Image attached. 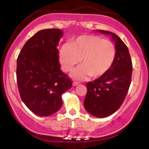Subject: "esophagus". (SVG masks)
Returning <instances> with one entry per match:
<instances>
[{
	"instance_id": "34e87169",
	"label": "esophagus",
	"mask_w": 149,
	"mask_h": 149,
	"mask_svg": "<svg viewBox=\"0 0 149 149\" xmlns=\"http://www.w3.org/2000/svg\"><path fill=\"white\" fill-rule=\"evenodd\" d=\"M80 83H78V82H77V81H74L73 83V86H76V85H79Z\"/></svg>"
}]
</instances>
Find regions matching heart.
Wrapping results in <instances>:
<instances>
[{
  "instance_id": "1",
  "label": "heart",
  "mask_w": 149,
  "mask_h": 149,
  "mask_svg": "<svg viewBox=\"0 0 149 149\" xmlns=\"http://www.w3.org/2000/svg\"><path fill=\"white\" fill-rule=\"evenodd\" d=\"M116 55L115 45L111 41L99 36L84 35L61 47L59 62L65 72L72 71L81 62L83 66L73 73V78L84 80L92 76L99 78L110 70Z\"/></svg>"
}]
</instances>
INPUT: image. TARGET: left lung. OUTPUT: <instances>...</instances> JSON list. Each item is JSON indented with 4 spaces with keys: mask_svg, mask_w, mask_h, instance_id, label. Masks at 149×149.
<instances>
[{
    "mask_svg": "<svg viewBox=\"0 0 149 149\" xmlns=\"http://www.w3.org/2000/svg\"><path fill=\"white\" fill-rule=\"evenodd\" d=\"M100 31L111 36L116 55L111 68L104 76L87 83L84 107L91 115L104 118L115 113L123 103L131 83L132 63L127 47L117 35Z\"/></svg>",
    "mask_w": 149,
    "mask_h": 149,
    "instance_id": "1",
    "label": "left lung"
}]
</instances>
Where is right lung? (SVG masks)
<instances>
[{
  "instance_id": "add662e5",
  "label": "right lung",
  "mask_w": 149,
  "mask_h": 149,
  "mask_svg": "<svg viewBox=\"0 0 149 149\" xmlns=\"http://www.w3.org/2000/svg\"><path fill=\"white\" fill-rule=\"evenodd\" d=\"M62 31H39L22 47L17 61V82L27 108L39 116H49L62 106L61 95L72 80L61 71L57 47Z\"/></svg>"
}]
</instances>
